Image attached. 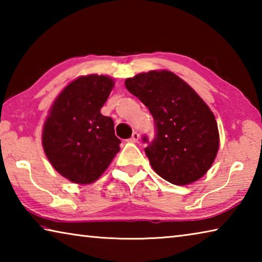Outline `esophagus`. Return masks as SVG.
<instances>
[{
    "label": "esophagus",
    "mask_w": 262,
    "mask_h": 262,
    "mask_svg": "<svg viewBox=\"0 0 262 262\" xmlns=\"http://www.w3.org/2000/svg\"><path fill=\"white\" fill-rule=\"evenodd\" d=\"M140 140V135H139V133H133V135H132V137H130V139L129 140H128V141H129V142H132V143H136V142L137 141H139Z\"/></svg>",
    "instance_id": "34e87169"
}]
</instances>
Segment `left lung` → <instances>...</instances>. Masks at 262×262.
I'll use <instances>...</instances> for the list:
<instances>
[{"label": "left lung", "mask_w": 262, "mask_h": 262, "mask_svg": "<svg viewBox=\"0 0 262 262\" xmlns=\"http://www.w3.org/2000/svg\"><path fill=\"white\" fill-rule=\"evenodd\" d=\"M125 85L156 122L157 137L145 148L152 170L178 186L201 179L220 148L219 127L209 106L170 70L137 74L127 78Z\"/></svg>", "instance_id": "left-lung-1"}]
</instances>
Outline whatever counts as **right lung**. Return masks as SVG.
Wrapping results in <instances>:
<instances>
[{
	"instance_id": "right-lung-1",
	"label": "right lung",
	"mask_w": 262,
	"mask_h": 262,
	"mask_svg": "<svg viewBox=\"0 0 262 262\" xmlns=\"http://www.w3.org/2000/svg\"><path fill=\"white\" fill-rule=\"evenodd\" d=\"M113 88L107 75L79 76L62 89L48 111L43 151L57 173L72 183H95L120 151L113 120L100 113Z\"/></svg>"
}]
</instances>
